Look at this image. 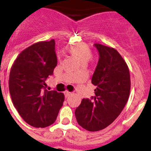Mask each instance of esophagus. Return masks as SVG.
Listing matches in <instances>:
<instances>
[{
  "instance_id": "esophagus-1",
  "label": "esophagus",
  "mask_w": 151,
  "mask_h": 151,
  "mask_svg": "<svg viewBox=\"0 0 151 151\" xmlns=\"http://www.w3.org/2000/svg\"><path fill=\"white\" fill-rule=\"evenodd\" d=\"M64 94H65V97H69V96L72 95V93L71 92H69V91H66L64 92Z\"/></svg>"
}]
</instances>
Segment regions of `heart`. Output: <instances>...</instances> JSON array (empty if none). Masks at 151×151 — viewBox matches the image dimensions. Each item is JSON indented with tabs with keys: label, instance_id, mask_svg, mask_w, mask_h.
Returning <instances> with one entry per match:
<instances>
[{
	"label": "heart",
	"instance_id": "heart-1",
	"mask_svg": "<svg viewBox=\"0 0 151 151\" xmlns=\"http://www.w3.org/2000/svg\"><path fill=\"white\" fill-rule=\"evenodd\" d=\"M68 51L78 58L82 64L87 63L92 57L91 50L86 44L78 43L71 45L68 48Z\"/></svg>",
	"mask_w": 151,
	"mask_h": 151
}]
</instances>
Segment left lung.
Masks as SVG:
<instances>
[{
	"label": "left lung",
	"instance_id": "1",
	"mask_svg": "<svg viewBox=\"0 0 151 151\" xmlns=\"http://www.w3.org/2000/svg\"><path fill=\"white\" fill-rule=\"evenodd\" d=\"M99 54L91 83L97 86L94 96L82 99L75 114L77 122L90 132L102 130L119 116L130 93L127 64L116 49L94 44Z\"/></svg>",
	"mask_w": 151,
	"mask_h": 151
}]
</instances>
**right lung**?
I'll list each match as a JSON object with an SVG mask.
<instances>
[{
  "label": "right lung",
  "instance_id": "obj_1",
  "mask_svg": "<svg viewBox=\"0 0 151 151\" xmlns=\"http://www.w3.org/2000/svg\"><path fill=\"white\" fill-rule=\"evenodd\" d=\"M57 64L55 41H40L22 50L13 63L9 78L13 104L23 120L35 128L55 122L64 94L46 89L45 81Z\"/></svg>",
  "mask_w": 151,
  "mask_h": 151
}]
</instances>
